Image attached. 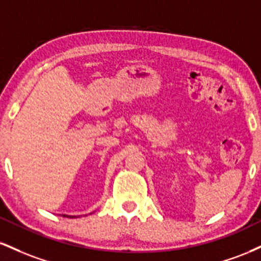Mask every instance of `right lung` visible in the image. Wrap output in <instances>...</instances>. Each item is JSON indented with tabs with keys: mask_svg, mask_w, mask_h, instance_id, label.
<instances>
[{
	"mask_svg": "<svg viewBox=\"0 0 261 261\" xmlns=\"http://www.w3.org/2000/svg\"><path fill=\"white\" fill-rule=\"evenodd\" d=\"M62 216H65V217H70V218H74L76 216H67V215H62Z\"/></svg>",
	"mask_w": 261,
	"mask_h": 261,
	"instance_id": "right-lung-1",
	"label": "right lung"
}]
</instances>
